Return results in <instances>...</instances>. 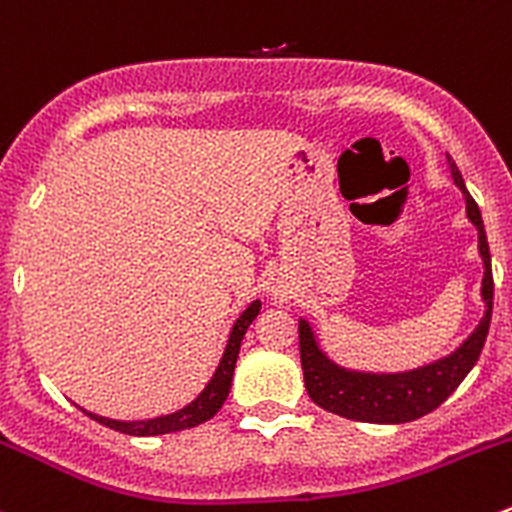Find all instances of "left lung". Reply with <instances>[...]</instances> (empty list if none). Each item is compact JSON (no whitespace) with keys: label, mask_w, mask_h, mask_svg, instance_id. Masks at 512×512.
Instances as JSON below:
<instances>
[{"label":"left lung","mask_w":512,"mask_h":512,"mask_svg":"<svg viewBox=\"0 0 512 512\" xmlns=\"http://www.w3.org/2000/svg\"><path fill=\"white\" fill-rule=\"evenodd\" d=\"M448 169L453 176L455 186L465 196V214L470 224L478 229V251L483 258V286L480 296L485 301V313L480 318L478 328L455 348L450 356L438 358L428 366L416 368V371L403 373H363L348 371V368L333 363L326 353L321 351L313 333L311 323L306 318L298 321V346H301V366L306 391L316 406L323 411L336 413L341 418L361 423H408L416 418L435 411L455 388L460 386L480 351L485 346V336L490 328V313H493V271H490V249L485 239L483 216H480L478 204L465 189V181L460 176L455 161L448 156Z\"/></svg>","instance_id":"left-lung-1"}]
</instances>
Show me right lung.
Wrapping results in <instances>:
<instances>
[{
  "mask_svg": "<svg viewBox=\"0 0 512 512\" xmlns=\"http://www.w3.org/2000/svg\"><path fill=\"white\" fill-rule=\"evenodd\" d=\"M258 311H261V301H254L249 308H246L244 313H241L239 318H236L234 328H231V333H229V343H226V351H224V356H221V361H219V368H216V373L211 376V381L206 383L204 391H201L199 396H196L194 401L189 403V406L181 408V411L169 413V416L149 418V421H111V418L96 416V413L84 411V408H82V411L89 418H94L96 423H101V426H106L111 430H119V433H126V435L176 433V430L194 428V426H199V423L209 421V418H214L216 413H219V408L224 406L226 396H229L231 378H234V368H236V358H239L241 341H244L246 328L254 323Z\"/></svg>",
  "mask_w": 512,
  "mask_h": 512,
  "instance_id": "add662e5",
  "label": "right lung"
}]
</instances>
